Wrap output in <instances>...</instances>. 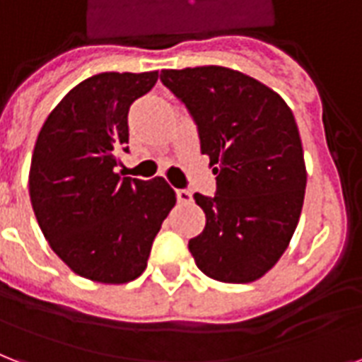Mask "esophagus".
<instances>
[{"mask_svg":"<svg viewBox=\"0 0 362 362\" xmlns=\"http://www.w3.org/2000/svg\"><path fill=\"white\" fill-rule=\"evenodd\" d=\"M175 194H177V200L181 202V204H189V202L192 200V194H190V190L187 189H177L175 190Z\"/></svg>","mask_w":362,"mask_h":362,"instance_id":"obj_1","label":"esophagus"}]
</instances>
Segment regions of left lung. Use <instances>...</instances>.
I'll return each instance as SVG.
<instances>
[{
    "instance_id": "8db88e82",
    "label": "left lung",
    "mask_w": 362,
    "mask_h": 362,
    "mask_svg": "<svg viewBox=\"0 0 362 362\" xmlns=\"http://www.w3.org/2000/svg\"><path fill=\"white\" fill-rule=\"evenodd\" d=\"M160 81L189 109L217 175L215 196L194 194L206 228L189 251L211 279L255 281L285 253L304 204L306 164L293 111L260 81L223 66L162 69Z\"/></svg>"
}]
</instances>
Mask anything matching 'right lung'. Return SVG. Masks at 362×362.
<instances>
[{"mask_svg":"<svg viewBox=\"0 0 362 362\" xmlns=\"http://www.w3.org/2000/svg\"><path fill=\"white\" fill-rule=\"evenodd\" d=\"M158 71L92 75L47 117L33 147L30 198L39 228L81 277L120 285L147 268L153 240L175 206L166 179L115 173L128 153V111Z\"/></svg>","mask_w":362,"mask_h":362,"instance_id":"add662e5","label":"right lung"}]
</instances>
